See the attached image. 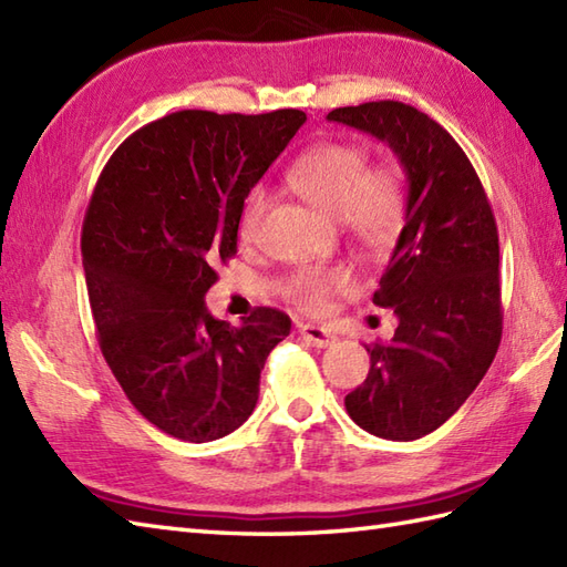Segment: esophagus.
Here are the masks:
<instances>
[{
  "mask_svg": "<svg viewBox=\"0 0 567 567\" xmlns=\"http://www.w3.org/2000/svg\"><path fill=\"white\" fill-rule=\"evenodd\" d=\"M299 333H302L305 339L317 348H327V346L336 343V333L331 329L315 327V323H302V327H299Z\"/></svg>",
  "mask_w": 567,
  "mask_h": 567,
  "instance_id": "obj_1",
  "label": "esophagus"
}]
</instances>
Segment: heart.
Here are the masks:
<instances>
[{
	"instance_id": "obj_1",
	"label": "heart",
	"mask_w": 567,
	"mask_h": 567,
	"mask_svg": "<svg viewBox=\"0 0 567 567\" xmlns=\"http://www.w3.org/2000/svg\"><path fill=\"white\" fill-rule=\"evenodd\" d=\"M287 185L321 214L341 219L348 236L368 252L388 250L404 226L402 171L392 163L368 165V151L358 143L329 141L309 148L290 165ZM268 207L270 197L265 189H252L240 212V240L258 236ZM343 287H348L343 270H302L290 280L287 295L299 309L317 315Z\"/></svg>"
}]
</instances>
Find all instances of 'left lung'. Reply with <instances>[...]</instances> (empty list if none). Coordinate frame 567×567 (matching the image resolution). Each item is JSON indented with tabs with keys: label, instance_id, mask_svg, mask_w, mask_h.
I'll list each match as a JSON object with an SVG mask.
<instances>
[{
	"label": "left lung",
	"instance_id": "left-lung-1",
	"mask_svg": "<svg viewBox=\"0 0 567 567\" xmlns=\"http://www.w3.org/2000/svg\"><path fill=\"white\" fill-rule=\"evenodd\" d=\"M327 118L388 143L406 175L404 226L372 295L400 323L368 348L370 372L346 412L372 436L414 441L461 409L499 348L495 214L463 148L424 112L384 100Z\"/></svg>",
	"mask_w": 567,
	"mask_h": 567
}]
</instances>
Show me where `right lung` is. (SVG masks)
<instances>
[{"label": "right lung", "mask_w": 567, "mask_h": 567, "mask_svg": "<svg viewBox=\"0 0 567 567\" xmlns=\"http://www.w3.org/2000/svg\"><path fill=\"white\" fill-rule=\"evenodd\" d=\"M305 122L299 110L167 114L114 151L92 192L82 262L102 355L128 402L179 441L244 424L265 358L292 329L270 307L231 327L204 295L236 256L250 189Z\"/></svg>", "instance_id": "1"}]
</instances>
